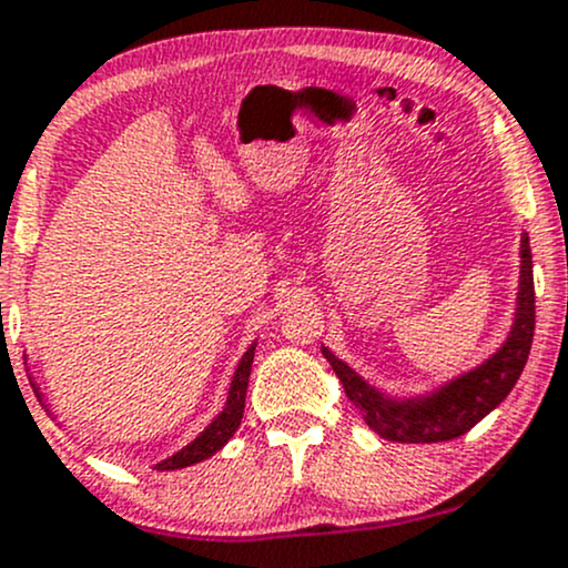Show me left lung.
Instances as JSON below:
<instances>
[{
  "mask_svg": "<svg viewBox=\"0 0 568 568\" xmlns=\"http://www.w3.org/2000/svg\"><path fill=\"white\" fill-rule=\"evenodd\" d=\"M534 341V271L528 235H520V282L515 301V322L507 341L469 373L445 381L418 397H392L369 386L359 373L322 346L324 359L341 378L346 397L362 413L365 424L392 443H443L462 437L488 416L513 392L524 373Z\"/></svg>",
  "mask_w": 568,
  "mask_h": 568,
  "instance_id": "obj_1",
  "label": "left lung"
}]
</instances>
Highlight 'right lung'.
Listing matches in <instances>:
<instances>
[{
  "instance_id": "1",
  "label": "right lung",
  "mask_w": 568,
  "mask_h": 568,
  "mask_svg": "<svg viewBox=\"0 0 568 568\" xmlns=\"http://www.w3.org/2000/svg\"><path fill=\"white\" fill-rule=\"evenodd\" d=\"M254 348H257V343H252V346L246 348V354L241 356L239 367H235V373H233L231 388H227V399H225V407H222V413H216L214 422L209 424L206 429H203L201 435L193 439V443H187L182 450H176L174 456L163 458L161 464H155V469L169 473V469H182V467H190V464H199V462H203V458L214 456L216 450H220L222 445H225L227 439L235 435V429L241 426V418H244L246 386H250ZM34 394H37V399H42L37 388H34Z\"/></svg>"
}]
</instances>
